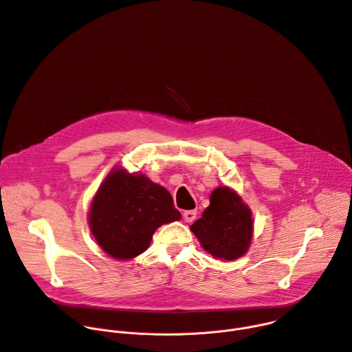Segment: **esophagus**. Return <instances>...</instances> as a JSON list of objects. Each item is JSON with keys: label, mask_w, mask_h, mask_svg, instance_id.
<instances>
[{"label": "esophagus", "mask_w": 352, "mask_h": 352, "mask_svg": "<svg viewBox=\"0 0 352 352\" xmlns=\"http://www.w3.org/2000/svg\"><path fill=\"white\" fill-rule=\"evenodd\" d=\"M182 217H184V220L186 223H192L195 220V217H196V212L195 210H186V212L182 213Z\"/></svg>", "instance_id": "obj_1"}]
</instances>
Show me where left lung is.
Returning a JSON list of instances; mask_svg holds the SVG:
<instances>
[{
    "mask_svg": "<svg viewBox=\"0 0 352 352\" xmlns=\"http://www.w3.org/2000/svg\"><path fill=\"white\" fill-rule=\"evenodd\" d=\"M202 248L220 261L242 258L252 243L254 219L243 199L230 186H217L202 217L190 226Z\"/></svg>",
    "mask_w": 352,
    "mask_h": 352,
    "instance_id": "left-lung-1",
    "label": "left lung"
}]
</instances>
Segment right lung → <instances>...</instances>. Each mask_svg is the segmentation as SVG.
<instances>
[{
	"mask_svg": "<svg viewBox=\"0 0 352 352\" xmlns=\"http://www.w3.org/2000/svg\"><path fill=\"white\" fill-rule=\"evenodd\" d=\"M181 220L170 192L144 174L114 167L89 208V227L97 245L117 261H129L150 246L155 231Z\"/></svg>",
	"mask_w": 352,
	"mask_h": 352,
	"instance_id": "1",
	"label": "right lung"
}]
</instances>
